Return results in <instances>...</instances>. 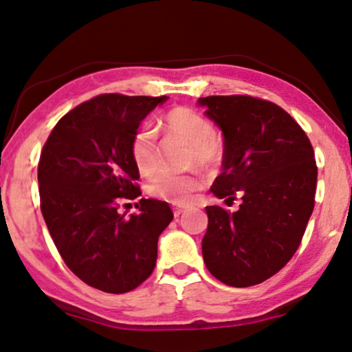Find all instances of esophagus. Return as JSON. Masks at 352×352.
<instances>
[{
    "instance_id": "obj_1",
    "label": "esophagus",
    "mask_w": 352,
    "mask_h": 352,
    "mask_svg": "<svg viewBox=\"0 0 352 352\" xmlns=\"http://www.w3.org/2000/svg\"><path fill=\"white\" fill-rule=\"evenodd\" d=\"M187 208L186 206H173V212H175V217H179L182 212H186Z\"/></svg>"
}]
</instances>
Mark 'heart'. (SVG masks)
Wrapping results in <instances>:
<instances>
[{
	"label": "heart",
	"mask_w": 352,
	"mask_h": 352,
	"mask_svg": "<svg viewBox=\"0 0 352 352\" xmlns=\"http://www.w3.org/2000/svg\"><path fill=\"white\" fill-rule=\"evenodd\" d=\"M164 126L168 133L184 140L190 144L188 162L201 166L216 164L221 154L219 144L214 138V129L205 116L190 108H175L165 116ZM131 159L142 175H151L159 165L157 157V133L151 125H141L131 138ZM203 181L198 175H175L162 171L147 184L149 195L159 200L186 205L192 201L195 192L201 187Z\"/></svg>",
	"instance_id": "obj_1"
}]
</instances>
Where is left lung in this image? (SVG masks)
<instances>
[{"label": "left lung", "instance_id": "obj_1", "mask_svg": "<svg viewBox=\"0 0 352 352\" xmlns=\"http://www.w3.org/2000/svg\"><path fill=\"white\" fill-rule=\"evenodd\" d=\"M222 130V173L211 192L226 203L241 195L235 212L206 206L203 261L232 287L263 283L300 246L314 210L318 166L308 136L286 111L248 95L198 98Z\"/></svg>", "mask_w": 352, "mask_h": 352}]
</instances>
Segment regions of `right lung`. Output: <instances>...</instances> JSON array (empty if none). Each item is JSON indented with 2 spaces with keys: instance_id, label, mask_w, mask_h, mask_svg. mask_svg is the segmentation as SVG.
I'll use <instances>...</instances> for the list:
<instances>
[{
  "instance_id": "1",
  "label": "right lung",
  "mask_w": 352,
  "mask_h": 352,
  "mask_svg": "<svg viewBox=\"0 0 352 352\" xmlns=\"http://www.w3.org/2000/svg\"><path fill=\"white\" fill-rule=\"evenodd\" d=\"M168 96L98 95L54 126L41 152L38 182L45 226L68 268L108 294L130 292L154 272L160 233L173 221L168 203L141 198L138 214L120 200L141 195L131 138Z\"/></svg>"
}]
</instances>
